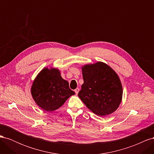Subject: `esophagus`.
I'll use <instances>...</instances> for the list:
<instances>
[{"label":"esophagus","mask_w":154,"mask_h":154,"mask_svg":"<svg viewBox=\"0 0 154 154\" xmlns=\"http://www.w3.org/2000/svg\"><path fill=\"white\" fill-rule=\"evenodd\" d=\"M79 91H80V89H79V88H76V89H75V90H74V92H75V93H76V94H78V93L79 92Z\"/></svg>","instance_id":"1"}]
</instances>
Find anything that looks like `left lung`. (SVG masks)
<instances>
[{
    "label": "left lung",
    "instance_id": "obj_1",
    "mask_svg": "<svg viewBox=\"0 0 154 154\" xmlns=\"http://www.w3.org/2000/svg\"><path fill=\"white\" fill-rule=\"evenodd\" d=\"M82 74L83 83L78 96L87 108L100 116L117 110L122 102L123 88L114 70L98 62L83 66Z\"/></svg>",
    "mask_w": 154,
    "mask_h": 154
}]
</instances>
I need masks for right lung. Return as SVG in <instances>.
<instances>
[{
  "mask_svg": "<svg viewBox=\"0 0 154 154\" xmlns=\"http://www.w3.org/2000/svg\"><path fill=\"white\" fill-rule=\"evenodd\" d=\"M32 98L41 109L52 112L62 106L75 92L56 68L45 67L38 73L31 88Z\"/></svg>",
  "mask_w": 154,
  "mask_h": 154,
  "instance_id": "1",
  "label": "right lung"
}]
</instances>
